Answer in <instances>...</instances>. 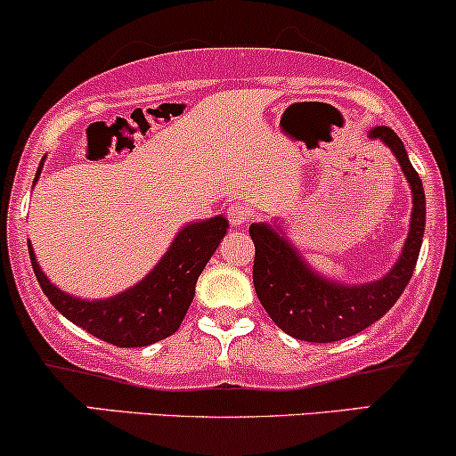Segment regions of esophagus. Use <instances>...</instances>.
I'll return each mask as SVG.
<instances>
[{
    "label": "esophagus",
    "mask_w": 456,
    "mask_h": 456,
    "mask_svg": "<svg viewBox=\"0 0 456 456\" xmlns=\"http://www.w3.org/2000/svg\"><path fill=\"white\" fill-rule=\"evenodd\" d=\"M226 213H228V222L232 224V226H243V224L249 222V219H254V209H251L249 205H243V202H234V205H230Z\"/></svg>",
    "instance_id": "34e87169"
}]
</instances>
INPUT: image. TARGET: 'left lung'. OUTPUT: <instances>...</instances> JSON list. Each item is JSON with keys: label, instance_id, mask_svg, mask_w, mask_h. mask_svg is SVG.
<instances>
[{"label": "left lung", "instance_id": "left-lung-1", "mask_svg": "<svg viewBox=\"0 0 456 456\" xmlns=\"http://www.w3.org/2000/svg\"><path fill=\"white\" fill-rule=\"evenodd\" d=\"M368 137L389 145L412 190L408 239L400 260L383 279L365 285L334 283L314 273L281 230H274L271 224L249 226L256 245V294L273 322L297 340L336 342L359 334L400 300L417 266L425 232L423 182L410 165L402 139L391 128L374 126Z\"/></svg>", "mask_w": 456, "mask_h": 456}]
</instances>
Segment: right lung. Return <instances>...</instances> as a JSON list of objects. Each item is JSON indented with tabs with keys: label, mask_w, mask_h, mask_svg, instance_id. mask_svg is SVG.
Wrapping results in <instances>:
<instances>
[{
	"label": "right lung",
	"mask_w": 456,
	"mask_h": 456,
	"mask_svg": "<svg viewBox=\"0 0 456 456\" xmlns=\"http://www.w3.org/2000/svg\"><path fill=\"white\" fill-rule=\"evenodd\" d=\"M226 217L217 216L179 230L173 245L148 277L108 300H82L54 288L39 268L29 245L31 266L39 288L71 323L110 345L148 346L179 330L194 300L196 281L216 254L219 240L226 237Z\"/></svg>",
	"instance_id": "add662e5"
}]
</instances>
